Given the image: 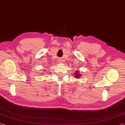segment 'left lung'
<instances>
[{
    "mask_svg": "<svg viewBox=\"0 0 125 125\" xmlns=\"http://www.w3.org/2000/svg\"><path fill=\"white\" fill-rule=\"evenodd\" d=\"M74 75H75L74 77H75L76 78H79L81 76L80 74H78V72H76V73L74 74Z\"/></svg>",
    "mask_w": 125,
    "mask_h": 125,
    "instance_id": "left-lung-1",
    "label": "left lung"
}]
</instances>
